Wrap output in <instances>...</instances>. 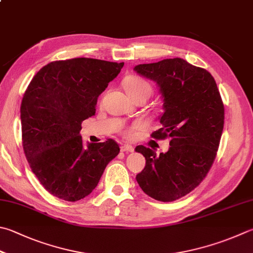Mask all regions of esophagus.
I'll list each match as a JSON object with an SVG mask.
<instances>
[{
    "label": "esophagus",
    "instance_id": "1",
    "mask_svg": "<svg viewBox=\"0 0 253 253\" xmlns=\"http://www.w3.org/2000/svg\"><path fill=\"white\" fill-rule=\"evenodd\" d=\"M121 151L122 152H133L134 151V147H133L132 145H130V144H123L122 146H121Z\"/></svg>",
    "mask_w": 253,
    "mask_h": 253
}]
</instances>
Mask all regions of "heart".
Listing matches in <instances>:
<instances>
[{
  "instance_id": "1",
  "label": "heart",
  "mask_w": 253,
  "mask_h": 253,
  "mask_svg": "<svg viewBox=\"0 0 253 253\" xmlns=\"http://www.w3.org/2000/svg\"><path fill=\"white\" fill-rule=\"evenodd\" d=\"M123 85H125L126 91L130 98L140 96V94H145L149 97L152 91L151 84L146 80L136 77V76H128L123 82ZM127 134H130V131L127 132Z\"/></svg>"
}]
</instances>
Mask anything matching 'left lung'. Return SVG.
<instances>
[{"label":"left lung","instance_id":"8db88e82","mask_svg":"<svg viewBox=\"0 0 253 253\" xmlns=\"http://www.w3.org/2000/svg\"><path fill=\"white\" fill-rule=\"evenodd\" d=\"M133 69L155 82L163 99L162 127L152 137L170 139L169 151L160 155L143 145L135 147L146 161L136 182L150 197L173 202L196 188L215 161L225 120L222 100L212 76L182 58Z\"/></svg>","mask_w":253,"mask_h":253}]
</instances>
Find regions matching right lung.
Instances as JSON below:
<instances>
[{"label":"right lung","instance_id":"add662e5","mask_svg":"<svg viewBox=\"0 0 253 253\" xmlns=\"http://www.w3.org/2000/svg\"><path fill=\"white\" fill-rule=\"evenodd\" d=\"M123 65L93 58L52 61L28 84L21 104L23 149L52 196L67 202L88 196L120 152L111 139L84 146L80 130Z\"/></svg>","mask_w":253,"mask_h":253}]
</instances>
